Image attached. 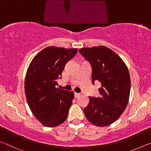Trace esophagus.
I'll list each match as a JSON object with an SVG mask.
<instances>
[{"instance_id": "1", "label": "esophagus", "mask_w": 151, "mask_h": 151, "mask_svg": "<svg viewBox=\"0 0 151 151\" xmlns=\"http://www.w3.org/2000/svg\"><path fill=\"white\" fill-rule=\"evenodd\" d=\"M81 95V93H75V98H78L79 96Z\"/></svg>"}]
</instances>
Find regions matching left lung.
<instances>
[{
	"mask_svg": "<svg viewBox=\"0 0 151 151\" xmlns=\"http://www.w3.org/2000/svg\"><path fill=\"white\" fill-rule=\"evenodd\" d=\"M81 54L92 67V82L99 81L100 96H89L84 109L88 121L106 127L115 122L126 109L131 91V78L127 65L119 56L104 46L83 48Z\"/></svg>",
	"mask_w": 151,
	"mask_h": 151,
	"instance_id": "1",
	"label": "left lung"
}]
</instances>
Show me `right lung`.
<instances>
[{"instance_id": "right-lung-1", "label": "right lung", "mask_w": 151, "mask_h": 151, "mask_svg": "<svg viewBox=\"0 0 151 151\" xmlns=\"http://www.w3.org/2000/svg\"><path fill=\"white\" fill-rule=\"evenodd\" d=\"M77 48L48 47L33 58L28 68L24 91L30 111L47 127H57L67 118L74 92L56 88L66 63Z\"/></svg>"}]
</instances>
